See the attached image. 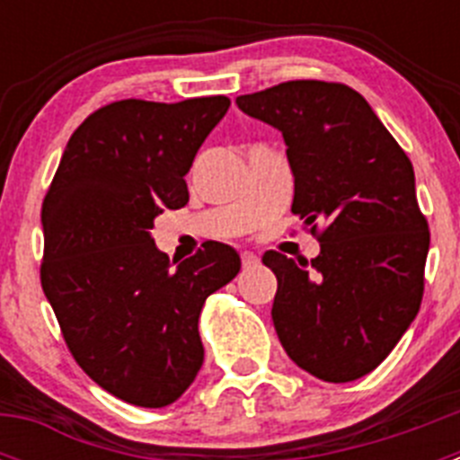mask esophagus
<instances>
[{
  "label": "esophagus",
  "mask_w": 460,
  "mask_h": 460,
  "mask_svg": "<svg viewBox=\"0 0 460 460\" xmlns=\"http://www.w3.org/2000/svg\"><path fill=\"white\" fill-rule=\"evenodd\" d=\"M242 265H243V270H253V267L260 265V258H258V255L249 253V251H243V253H242Z\"/></svg>",
  "instance_id": "1"
}]
</instances>
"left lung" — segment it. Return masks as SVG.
<instances>
[{"label": "left lung", "mask_w": 460, "mask_h": 460, "mask_svg": "<svg viewBox=\"0 0 460 460\" xmlns=\"http://www.w3.org/2000/svg\"><path fill=\"white\" fill-rule=\"evenodd\" d=\"M243 115L279 128L295 177L292 214L320 255L265 253L279 290L276 334L296 367L350 382L380 364L420 311L429 226L414 170L367 99L345 84L292 80L239 96Z\"/></svg>", "instance_id": "1"}]
</instances>
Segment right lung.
<instances>
[{"instance_id": "add662e5", "label": "right lung", "mask_w": 460, "mask_h": 460, "mask_svg": "<svg viewBox=\"0 0 460 460\" xmlns=\"http://www.w3.org/2000/svg\"><path fill=\"white\" fill-rule=\"evenodd\" d=\"M227 108L205 96L96 110L43 200L40 286L80 368L126 403L165 408L190 387L205 361L202 304L242 267L221 242L172 267L152 237L158 214L189 202L186 172Z\"/></svg>"}]
</instances>
